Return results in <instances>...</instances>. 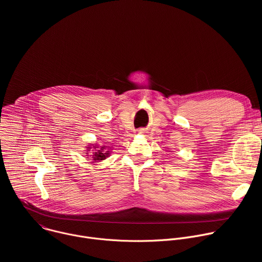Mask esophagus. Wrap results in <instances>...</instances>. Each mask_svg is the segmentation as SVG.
<instances>
[{"instance_id": "34e87169", "label": "esophagus", "mask_w": 262, "mask_h": 262, "mask_svg": "<svg viewBox=\"0 0 262 262\" xmlns=\"http://www.w3.org/2000/svg\"><path fill=\"white\" fill-rule=\"evenodd\" d=\"M140 133H144V130H143V129H140Z\"/></svg>"}]
</instances>
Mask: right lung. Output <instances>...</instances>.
<instances>
[{
  "label": "right lung",
  "instance_id": "right-lung-1",
  "mask_svg": "<svg viewBox=\"0 0 262 262\" xmlns=\"http://www.w3.org/2000/svg\"><path fill=\"white\" fill-rule=\"evenodd\" d=\"M94 146H96V145H94ZM105 147H106V146H102V147H100V148H98V147H93V148H95V150H94V149H92V151H93L92 158H93L94 161L99 162V161H102V160L105 159V157L107 156V151L105 150ZM96 147L98 148L97 149H96Z\"/></svg>",
  "mask_w": 262,
  "mask_h": 262
}]
</instances>
